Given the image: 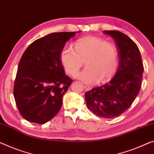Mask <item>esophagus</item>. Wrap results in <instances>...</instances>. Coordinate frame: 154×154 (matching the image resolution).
<instances>
[{
    "label": "esophagus",
    "mask_w": 154,
    "mask_h": 154,
    "mask_svg": "<svg viewBox=\"0 0 154 154\" xmlns=\"http://www.w3.org/2000/svg\"><path fill=\"white\" fill-rule=\"evenodd\" d=\"M84 89H85V91H88L89 90H91V87L88 86H84Z\"/></svg>",
    "instance_id": "34e87169"
}]
</instances>
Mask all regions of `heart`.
<instances>
[{"instance_id":"b5f03b06","label":"heart","mask_w":154,"mask_h":154,"mask_svg":"<svg viewBox=\"0 0 154 154\" xmlns=\"http://www.w3.org/2000/svg\"><path fill=\"white\" fill-rule=\"evenodd\" d=\"M60 61L70 75H74L85 61L86 68L75 77L87 84H94L109 80L118 66V52L113 43L95 36L78 40L75 50L66 46L61 50Z\"/></svg>"}]
</instances>
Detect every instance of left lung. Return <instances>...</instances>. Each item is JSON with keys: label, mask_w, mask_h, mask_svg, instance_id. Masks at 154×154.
Here are the masks:
<instances>
[{"label": "left lung", "mask_w": 154, "mask_h": 154, "mask_svg": "<svg viewBox=\"0 0 154 154\" xmlns=\"http://www.w3.org/2000/svg\"><path fill=\"white\" fill-rule=\"evenodd\" d=\"M116 42L119 66L116 74L104 86L85 93L87 107L104 118L119 116L131 106L140 90L144 67L140 50L127 35L116 30L104 31Z\"/></svg>", "instance_id": "obj_1"}]
</instances>
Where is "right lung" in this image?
<instances>
[{"mask_svg":"<svg viewBox=\"0 0 154 154\" xmlns=\"http://www.w3.org/2000/svg\"><path fill=\"white\" fill-rule=\"evenodd\" d=\"M75 34H49L34 41L23 54L14 86V97L18 111L26 120L42 125L60 111L63 96L72 82L66 75L60 53Z\"/></svg>","mask_w":154,"mask_h":154,"instance_id":"right-lung-1","label":"right lung"}]
</instances>
